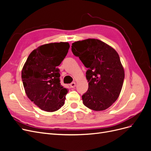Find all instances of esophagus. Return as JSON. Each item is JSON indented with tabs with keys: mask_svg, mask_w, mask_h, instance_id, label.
<instances>
[{
	"mask_svg": "<svg viewBox=\"0 0 151 151\" xmlns=\"http://www.w3.org/2000/svg\"><path fill=\"white\" fill-rule=\"evenodd\" d=\"M76 86V83H74V82H73V83L70 84V88H75Z\"/></svg>",
	"mask_w": 151,
	"mask_h": 151,
	"instance_id": "34e87169",
	"label": "esophagus"
}]
</instances>
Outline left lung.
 <instances>
[{"label":"left lung","mask_w":151,"mask_h":151,"mask_svg":"<svg viewBox=\"0 0 151 151\" xmlns=\"http://www.w3.org/2000/svg\"><path fill=\"white\" fill-rule=\"evenodd\" d=\"M72 52L86 68L89 88L82 99L86 107L103 111L115 103L120 94L125 72L116 50L97 39L77 41Z\"/></svg>","instance_id":"1"}]
</instances>
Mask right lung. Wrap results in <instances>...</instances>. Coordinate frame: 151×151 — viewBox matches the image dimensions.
<instances>
[{
    "label": "right lung",
    "mask_w": 151,
    "mask_h": 151,
    "mask_svg": "<svg viewBox=\"0 0 151 151\" xmlns=\"http://www.w3.org/2000/svg\"><path fill=\"white\" fill-rule=\"evenodd\" d=\"M69 47L67 42L43 45L29 54L22 68V81L27 96L42 110L55 111L64 104L68 90L60 83L57 67Z\"/></svg>",
    "instance_id": "1"
}]
</instances>
